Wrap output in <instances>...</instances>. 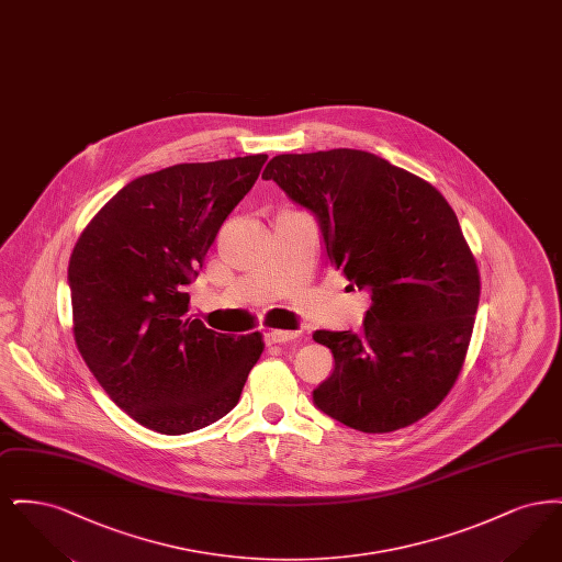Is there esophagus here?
I'll return each instance as SVG.
<instances>
[{
    "label": "esophagus",
    "instance_id": "34e87169",
    "mask_svg": "<svg viewBox=\"0 0 562 562\" xmlns=\"http://www.w3.org/2000/svg\"><path fill=\"white\" fill-rule=\"evenodd\" d=\"M263 339L268 346H280V344H289L296 339V333L293 330H269L263 335Z\"/></svg>",
    "mask_w": 562,
    "mask_h": 562
}]
</instances>
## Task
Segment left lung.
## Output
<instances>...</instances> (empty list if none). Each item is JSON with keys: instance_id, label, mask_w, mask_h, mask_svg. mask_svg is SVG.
<instances>
[{"instance_id": "left-lung-1", "label": "left lung", "mask_w": 562, "mask_h": 562, "mask_svg": "<svg viewBox=\"0 0 562 562\" xmlns=\"http://www.w3.org/2000/svg\"><path fill=\"white\" fill-rule=\"evenodd\" d=\"M263 179L316 216L330 263L373 301L360 333H314L335 358L314 404L367 434L419 422L451 392L481 299L453 209L424 179L360 149L282 154Z\"/></svg>"}]
</instances>
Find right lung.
Segmentation results:
<instances>
[{"instance_id":"add662e5","label":"right lung","mask_w":562,"mask_h":562,"mask_svg":"<svg viewBox=\"0 0 562 562\" xmlns=\"http://www.w3.org/2000/svg\"><path fill=\"white\" fill-rule=\"evenodd\" d=\"M266 154L175 164L120 189L69 259L74 335L83 362L124 413L179 436L225 417L263 341L189 318L188 286Z\"/></svg>"}]
</instances>
